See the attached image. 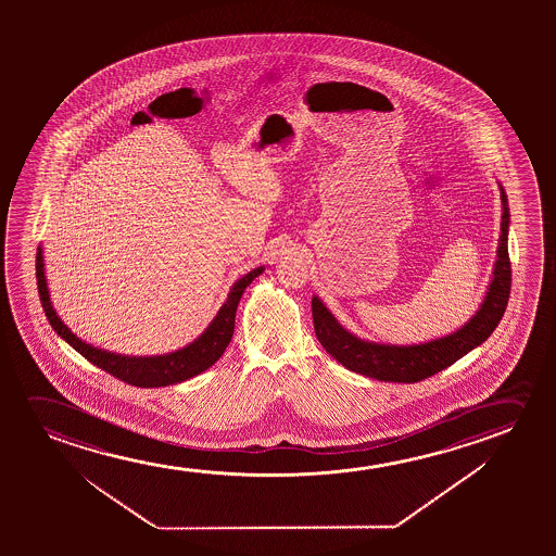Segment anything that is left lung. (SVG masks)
Returning <instances> with one entry per match:
<instances>
[{"label": "left lung", "mask_w": 556, "mask_h": 556, "mask_svg": "<svg viewBox=\"0 0 556 556\" xmlns=\"http://www.w3.org/2000/svg\"><path fill=\"white\" fill-rule=\"evenodd\" d=\"M500 190L503 203L502 237L497 247L494 277L479 312L464 328H459L454 334L419 345L399 348L365 342L348 332L319 298L315 296L312 300L313 327L317 340L327 350L328 355H332L348 370L363 374L366 378L395 383H416L454 365L457 358L464 357L484 342L500 325L510 294V260L507 249L509 205L505 191L503 188Z\"/></svg>", "instance_id": "obj_1"}]
</instances>
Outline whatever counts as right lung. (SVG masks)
<instances>
[{"label": "right lung", "instance_id": "right-lung-1", "mask_svg": "<svg viewBox=\"0 0 556 556\" xmlns=\"http://www.w3.org/2000/svg\"><path fill=\"white\" fill-rule=\"evenodd\" d=\"M262 271H264V267H256V269H252L244 277H241L233 285L226 304L222 305L220 312L214 317L205 332L199 336L195 342L186 345L184 350L168 353V355H160V357H123V355L108 353V351L81 342L59 319V315L54 313L51 300H49L41 247H39L38 254H36V279H38L39 300H41L43 312H46V317L49 319V325L54 328V332L61 336L62 340H66L77 353H81L89 363L99 366L100 370L112 374L117 380L125 381V383L135 386V388H165V386L190 380L193 376L205 372L208 366H213L222 357V353L226 351L228 343L231 342L233 328H236L237 304L243 296L244 289Z\"/></svg>", "mask_w": 556, "mask_h": 556}]
</instances>
